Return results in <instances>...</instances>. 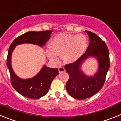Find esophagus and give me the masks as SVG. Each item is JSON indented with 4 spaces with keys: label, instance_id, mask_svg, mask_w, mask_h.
Returning <instances> with one entry per match:
<instances>
[{
    "label": "esophagus",
    "instance_id": "1",
    "mask_svg": "<svg viewBox=\"0 0 121 121\" xmlns=\"http://www.w3.org/2000/svg\"><path fill=\"white\" fill-rule=\"evenodd\" d=\"M58 70H59V73L64 72V71H65V68H64V67H59Z\"/></svg>",
    "mask_w": 121,
    "mask_h": 121
}]
</instances>
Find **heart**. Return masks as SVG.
Segmentation results:
<instances>
[{
	"mask_svg": "<svg viewBox=\"0 0 121 121\" xmlns=\"http://www.w3.org/2000/svg\"><path fill=\"white\" fill-rule=\"evenodd\" d=\"M49 46L51 51H48L47 54L51 60L56 61V55H63L64 62L70 64L84 54L88 47V40L84 35L60 33L50 41Z\"/></svg>",
	"mask_w": 121,
	"mask_h": 121,
	"instance_id": "b5f03b06",
	"label": "heart"
}]
</instances>
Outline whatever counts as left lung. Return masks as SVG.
<instances>
[{
  "instance_id": "obj_1",
  "label": "left lung",
  "mask_w": 121,
  "mask_h": 121,
  "mask_svg": "<svg viewBox=\"0 0 121 121\" xmlns=\"http://www.w3.org/2000/svg\"><path fill=\"white\" fill-rule=\"evenodd\" d=\"M85 32L90 41L86 52L76 61L65 65L69 75L66 89L71 96L79 100L93 96L102 88L110 68L109 51L106 43L95 33ZM88 57H95L99 62L98 72L93 77L85 76L80 70L82 62Z\"/></svg>"
}]
</instances>
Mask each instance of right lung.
Here are the masks:
<instances>
[{
    "mask_svg": "<svg viewBox=\"0 0 121 121\" xmlns=\"http://www.w3.org/2000/svg\"><path fill=\"white\" fill-rule=\"evenodd\" d=\"M53 31H29L19 36L10 45L7 56V67L10 73L11 85L19 93L30 99H39L47 93L51 82L59 74L57 68H48L44 65L40 72L35 77L22 79L17 76L13 70L11 59L15 47L22 43H33L43 47L49 40Z\"/></svg>",
    "mask_w": 121,
    "mask_h": 121,
    "instance_id": "1",
    "label": "right lung"
}]
</instances>
